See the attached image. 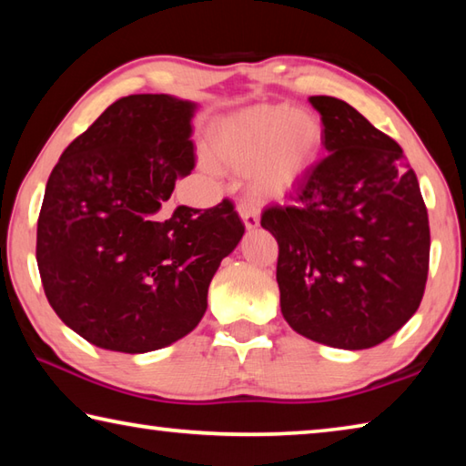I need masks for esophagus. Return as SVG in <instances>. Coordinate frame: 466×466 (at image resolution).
<instances>
[{"label":"esophagus","mask_w":466,"mask_h":466,"mask_svg":"<svg viewBox=\"0 0 466 466\" xmlns=\"http://www.w3.org/2000/svg\"><path fill=\"white\" fill-rule=\"evenodd\" d=\"M238 216L242 218L244 228H247L248 232L250 230H257V228H258V208H257L255 203L242 201L238 205Z\"/></svg>","instance_id":"34e87169"}]
</instances>
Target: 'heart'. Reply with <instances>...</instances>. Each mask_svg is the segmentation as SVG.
<instances>
[{"label": "heart", "instance_id": "heart-1", "mask_svg": "<svg viewBox=\"0 0 466 466\" xmlns=\"http://www.w3.org/2000/svg\"><path fill=\"white\" fill-rule=\"evenodd\" d=\"M325 129L317 115L286 105L257 106L226 119L211 144L214 160L248 172L257 195L286 199L319 160Z\"/></svg>", "mask_w": 466, "mask_h": 466}]
</instances>
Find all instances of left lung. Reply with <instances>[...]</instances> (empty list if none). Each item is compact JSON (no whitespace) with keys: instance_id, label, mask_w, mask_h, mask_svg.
<instances>
[{"instance_id":"8db88e82","label":"left lung","mask_w":466,"mask_h":466,"mask_svg":"<svg viewBox=\"0 0 466 466\" xmlns=\"http://www.w3.org/2000/svg\"><path fill=\"white\" fill-rule=\"evenodd\" d=\"M327 157L263 211L279 244L281 314L296 333L337 350L382 343L420 309L430 222L397 141L333 96H310Z\"/></svg>"}]
</instances>
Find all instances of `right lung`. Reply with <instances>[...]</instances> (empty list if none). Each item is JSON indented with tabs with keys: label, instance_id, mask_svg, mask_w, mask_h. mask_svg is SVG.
<instances>
[{
	"label": "right lung",
	"instance_id": "1",
	"mask_svg": "<svg viewBox=\"0 0 466 466\" xmlns=\"http://www.w3.org/2000/svg\"><path fill=\"white\" fill-rule=\"evenodd\" d=\"M197 105L168 94L113 102L61 154L36 228L45 296L66 325L108 351L147 353L191 333L244 224L232 201H167L191 175Z\"/></svg>",
	"mask_w": 466,
	"mask_h": 466
}]
</instances>
